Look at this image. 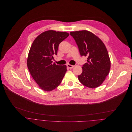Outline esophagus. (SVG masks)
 Masks as SVG:
<instances>
[{"instance_id": "esophagus-1", "label": "esophagus", "mask_w": 132, "mask_h": 132, "mask_svg": "<svg viewBox=\"0 0 132 132\" xmlns=\"http://www.w3.org/2000/svg\"><path fill=\"white\" fill-rule=\"evenodd\" d=\"M67 65L68 68H69L70 69H72L74 67V65H71V64H67Z\"/></svg>"}]
</instances>
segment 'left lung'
I'll return each mask as SVG.
<instances>
[{
    "label": "left lung",
    "mask_w": 132,
    "mask_h": 132,
    "mask_svg": "<svg viewBox=\"0 0 132 132\" xmlns=\"http://www.w3.org/2000/svg\"><path fill=\"white\" fill-rule=\"evenodd\" d=\"M81 56L87 57L82 73L78 76L84 86L94 88L100 86L109 74L111 62L106 47L102 40L87 30L72 31Z\"/></svg>",
    "instance_id": "left-lung-1"
}]
</instances>
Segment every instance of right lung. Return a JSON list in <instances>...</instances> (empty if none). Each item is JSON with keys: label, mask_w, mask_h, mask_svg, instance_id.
Instances as JSON below:
<instances>
[{"label": "right lung", "mask_w": 132, "mask_h": 132, "mask_svg": "<svg viewBox=\"0 0 132 132\" xmlns=\"http://www.w3.org/2000/svg\"><path fill=\"white\" fill-rule=\"evenodd\" d=\"M69 36L65 31L48 30L38 35L33 42L27 60V67L34 80L43 90L50 92L61 82L67 66L53 63L59 44Z\"/></svg>", "instance_id": "right-lung-1"}]
</instances>
